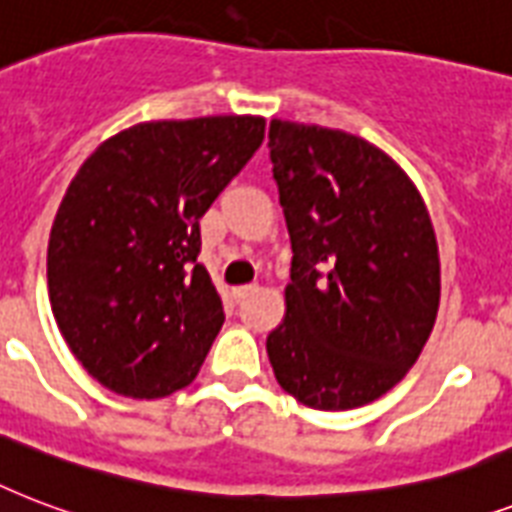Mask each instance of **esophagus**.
<instances>
[{
  "mask_svg": "<svg viewBox=\"0 0 512 512\" xmlns=\"http://www.w3.org/2000/svg\"><path fill=\"white\" fill-rule=\"evenodd\" d=\"M256 288H259V285H256V283L237 285V288H232V296H235V301H243V299H248V296H251V293L256 291Z\"/></svg>",
  "mask_w": 512,
  "mask_h": 512,
  "instance_id": "obj_1",
  "label": "esophagus"
}]
</instances>
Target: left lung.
Returning a JSON list of instances; mask_svg holds the SVG:
<instances>
[{
    "instance_id": "8db88e82",
    "label": "left lung",
    "mask_w": 512,
    "mask_h": 512,
    "mask_svg": "<svg viewBox=\"0 0 512 512\" xmlns=\"http://www.w3.org/2000/svg\"><path fill=\"white\" fill-rule=\"evenodd\" d=\"M269 160L293 251L285 318L267 336L275 379L320 411L366 406L435 326L430 213L395 160L344 130L272 120Z\"/></svg>"
}]
</instances>
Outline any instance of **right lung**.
<instances>
[{
  "mask_svg": "<svg viewBox=\"0 0 512 512\" xmlns=\"http://www.w3.org/2000/svg\"><path fill=\"white\" fill-rule=\"evenodd\" d=\"M264 117L141 122L71 178L47 245L55 323L93 379L125 398L192 382L224 326L200 219L264 141Z\"/></svg>",
  "mask_w": 512,
  "mask_h": 512,
  "instance_id": "1",
  "label": "right lung"
}]
</instances>
